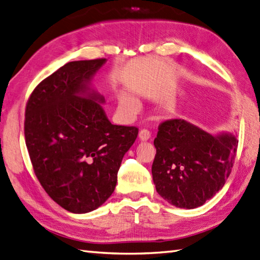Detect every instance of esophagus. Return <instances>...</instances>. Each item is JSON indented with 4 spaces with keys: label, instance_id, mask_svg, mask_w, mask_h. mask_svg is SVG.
I'll use <instances>...</instances> for the list:
<instances>
[{
    "label": "esophagus",
    "instance_id": "34e87169",
    "mask_svg": "<svg viewBox=\"0 0 260 260\" xmlns=\"http://www.w3.org/2000/svg\"><path fill=\"white\" fill-rule=\"evenodd\" d=\"M151 137V133L147 129H141L140 133H139V139L142 142H145L147 140H150Z\"/></svg>",
    "mask_w": 260,
    "mask_h": 260
}]
</instances>
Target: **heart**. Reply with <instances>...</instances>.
Wrapping results in <instances>:
<instances>
[{
    "instance_id": "heart-1",
    "label": "heart",
    "mask_w": 260,
    "mask_h": 260,
    "mask_svg": "<svg viewBox=\"0 0 260 260\" xmlns=\"http://www.w3.org/2000/svg\"><path fill=\"white\" fill-rule=\"evenodd\" d=\"M119 105L121 108L127 111H134L137 108V104L133 98H131L128 94L121 93L119 96Z\"/></svg>"
}]
</instances>
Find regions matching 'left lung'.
Instances as JSON below:
<instances>
[{
  "label": "left lung",
  "mask_w": 260,
  "mask_h": 260,
  "mask_svg": "<svg viewBox=\"0 0 260 260\" xmlns=\"http://www.w3.org/2000/svg\"><path fill=\"white\" fill-rule=\"evenodd\" d=\"M155 189L179 208H196L224 186L235 161L236 133L211 134L185 119L167 120L154 140Z\"/></svg>",
  "instance_id": "8db88e82"
}]
</instances>
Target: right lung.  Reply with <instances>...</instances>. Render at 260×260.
I'll use <instances>...</instances> for the list:
<instances>
[{
	"label": "right lung",
	"instance_id": "1",
	"mask_svg": "<svg viewBox=\"0 0 260 260\" xmlns=\"http://www.w3.org/2000/svg\"><path fill=\"white\" fill-rule=\"evenodd\" d=\"M106 58L75 60L42 81L25 108L24 136L35 174L66 211L92 212L113 194L136 127L113 125L91 81Z\"/></svg>",
	"mask_w": 260,
	"mask_h": 260
}]
</instances>
